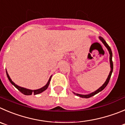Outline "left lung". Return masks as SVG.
Listing matches in <instances>:
<instances>
[{"instance_id":"1","label":"left lung","mask_w":125,"mask_h":125,"mask_svg":"<svg viewBox=\"0 0 125 125\" xmlns=\"http://www.w3.org/2000/svg\"><path fill=\"white\" fill-rule=\"evenodd\" d=\"M99 40H100L102 42H103V43L104 44V46H105V47H106L107 49L108 50V51H109V54H110V57H109V59H110V73H109V75H108V77H107V79H106V80H105V82H104V83L103 84V85H102V86H101L100 88H99L97 89V90H96V91H94V92L88 94H80L75 93L73 92V93L74 94H75L76 96H79V97H82V98H89V97H92V96H94V95L96 94H97V93H99V92H101V91H103V90H104V89L105 88V87H106V86H107V84L109 83V80H110V77H111V75H112V72H113L112 52L111 48H110V47H109V46L108 45V44L105 41V40H104V39H103V37H99Z\"/></svg>"}]
</instances>
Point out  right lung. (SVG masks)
Wrapping results in <instances>:
<instances>
[{"mask_svg":"<svg viewBox=\"0 0 125 125\" xmlns=\"http://www.w3.org/2000/svg\"><path fill=\"white\" fill-rule=\"evenodd\" d=\"M6 73H7V77H8V80H9V81L10 82V83H11L12 84V85H13L15 87H16V88H17L18 90L19 91H20V92L24 94V95H31L32 94H35H35H38L41 93H42L43 91H44L45 90H47V88H48V86H49L50 82V80H51V78H52V75L50 77L48 82H47V83L46 84L45 86H43V87L41 88L38 89V90H29V89L25 88H23V87H21V86H18V85H17L16 84H15V83H14L11 80V79L10 78V76H9V75H8V72H7V71H6Z\"/></svg>","mask_w":125,"mask_h":125,"instance_id":"obj_1","label":"right lung"}]
</instances>
